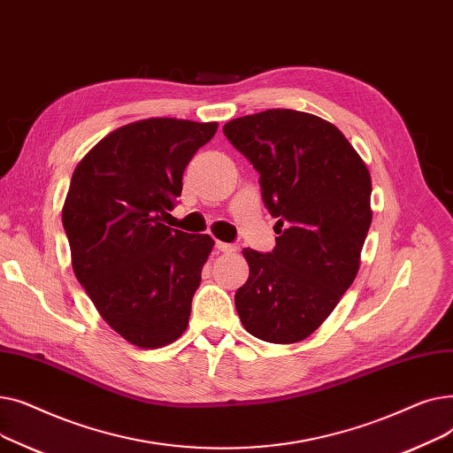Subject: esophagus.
<instances>
[{"mask_svg": "<svg viewBox=\"0 0 453 453\" xmlns=\"http://www.w3.org/2000/svg\"><path fill=\"white\" fill-rule=\"evenodd\" d=\"M214 248H217L220 253H227V255H231V253L236 251V246H234V244H226V242H220V241H217V244H214Z\"/></svg>", "mask_w": 453, "mask_h": 453, "instance_id": "obj_1", "label": "esophagus"}]
</instances>
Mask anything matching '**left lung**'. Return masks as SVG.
<instances>
[{"label":"left lung","instance_id":"8db88e82","mask_svg":"<svg viewBox=\"0 0 453 453\" xmlns=\"http://www.w3.org/2000/svg\"><path fill=\"white\" fill-rule=\"evenodd\" d=\"M224 134L260 174L277 219L272 253L246 248L250 277L234 306L251 336L297 343L316 332L349 290L372 220L371 174L325 119L266 110L233 119Z\"/></svg>","mask_w":453,"mask_h":453}]
</instances>
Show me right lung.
<instances>
[{"instance_id": "right-lung-1", "label": "right lung", "mask_w": 453, "mask_h": 453, "mask_svg": "<svg viewBox=\"0 0 453 453\" xmlns=\"http://www.w3.org/2000/svg\"><path fill=\"white\" fill-rule=\"evenodd\" d=\"M217 123L142 119L103 137L77 165L62 207L71 265L101 318L128 343L157 349L188 325L214 246L161 224L187 163Z\"/></svg>"}]
</instances>
